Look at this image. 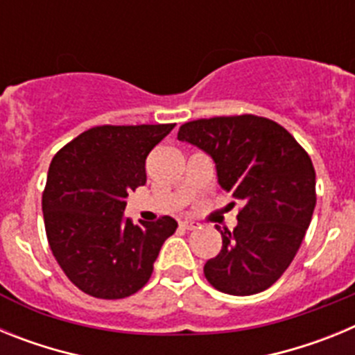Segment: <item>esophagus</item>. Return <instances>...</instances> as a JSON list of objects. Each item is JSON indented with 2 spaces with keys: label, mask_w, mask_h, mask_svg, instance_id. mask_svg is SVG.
Wrapping results in <instances>:
<instances>
[{
  "label": "esophagus",
  "mask_w": 355,
  "mask_h": 355,
  "mask_svg": "<svg viewBox=\"0 0 355 355\" xmlns=\"http://www.w3.org/2000/svg\"><path fill=\"white\" fill-rule=\"evenodd\" d=\"M180 225L183 229H188V231H192V229L199 227V224H197V222H193V220H181Z\"/></svg>",
  "instance_id": "34e87169"
}]
</instances>
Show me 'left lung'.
<instances>
[{"label": "left lung", "mask_w": 355, "mask_h": 355, "mask_svg": "<svg viewBox=\"0 0 355 355\" xmlns=\"http://www.w3.org/2000/svg\"><path fill=\"white\" fill-rule=\"evenodd\" d=\"M178 140L211 156L218 184L243 205L236 227L220 231V252L206 261L208 283L238 297L270 288L293 261L315 211L311 158L281 124L258 115L187 122Z\"/></svg>", "instance_id": "obj_1"}]
</instances>
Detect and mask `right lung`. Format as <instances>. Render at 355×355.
Listing matches in <instances>:
<instances>
[{
	"mask_svg": "<svg viewBox=\"0 0 355 355\" xmlns=\"http://www.w3.org/2000/svg\"><path fill=\"white\" fill-rule=\"evenodd\" d=\"M174 126H97L53 158L42 196L46 234L62 270L87 295L137 293L174 234L172 216L139 225L122 216L128 192L146 184V158Z\"/></svg>",
	"mask_w": 355,
	"mask_h": 355,
	"instance_id": "right-lung-1",
	"label": "right lung"
}]
</instances>
